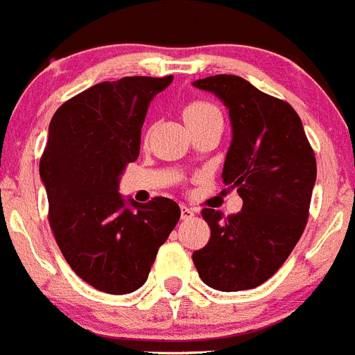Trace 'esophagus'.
Returning <instances> with one entry per match:
<instances>
[{"mask_svg": "<svg viewBox=\"0 0 355 355\" xmlns=\"http://www.w3.org/2000/svg\"><path fill=\"white\" fill-rule=\"evenodd\" d=\"M180 216H182V220H191V218L195 216V211L187 207V205H180Z\"/></svg>", "mask_w": 355, "mask_h": 355, "instance_id": "esophagus-1", "label": "esophagus"}]
</instances>
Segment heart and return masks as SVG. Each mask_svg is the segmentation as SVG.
I'll return each mask as SVG.
<instances>
[{
	"instance_id": "obj_1",
	"label": "heart",
	"mask_w": 355,
	"mask_h": 355,
	"mask_svg": "<svg viewBox=\"0 0 355 355\" xmlns=\"http://www.w3.org/2000/svg\"><path fill=\"white\" fill-rule=\"evenodd\" d=\"M184 119L187 125L207 121V119H221L220 110L209 101H191L184 109Z\"/></svg>"
}]
</instances>
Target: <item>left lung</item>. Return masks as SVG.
Here are the masks:
<instances>
[{
  "label": "left lung",
  "instance_id": "8db88e82",
  "mask_svg": "<svg viewBox=\"0 0 355 355\" xmlns=\"http://www.w3.org/2000/svg\"><path fill=\"white\" fill-rule=\"evenodd\" d=\"M193 85L229 109L232 141L221 178L243 198L241 212L227 218L203 209L211 239L193 254V263L209 288H257L284 264L306 229L316 182L314 152L291 105L241 76H207Z\"/></svg>",
  "mask_w": 355,
  "mask_h": 355
}]
</instances>
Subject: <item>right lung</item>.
Segmentation results:
<instances>
[{
	"instance_id": "right-lung-1",
	"label": "right lung",
	"mask_w": 355,
	"mask_h": 355,
	"mask_svg": "<svg viewBox=\"0 0 355 355\" xmlns=\"http://www.w3.org/2000/svg\"><path fill=\"white\" fill-rule=\"evenodd\" d=\"M173 76L101 82L60 105L49 123L39 173L49 227L73 271L110 295L139 289L180 218L178 203H137L119 195V178L139 157L148 105Z\"/></svg>"
}]
</instances>
